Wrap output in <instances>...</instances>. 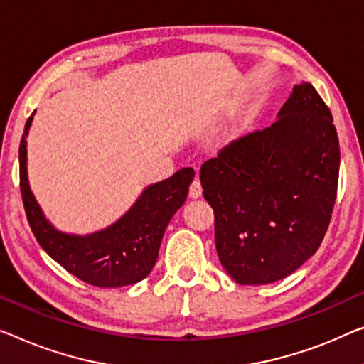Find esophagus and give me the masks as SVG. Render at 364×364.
Masks as SVG:
<instances>
[{
  "label": "esophagus",
  "instance_id": "obj_1",
  "mask_svg": "<svg viewBox=\"0 0 364 364\" xmlns=\"http://www.w3.org/2000/svg\"><path fill=\"white\" fill-rule=\"evenodd\" d=\"M200 194H203V186H200L199 178H194L193 183H191V186H189V198L198 199Z\"/></svg>",
  "mask_w": 364,
  "mask_h": 364
}]
</instances>
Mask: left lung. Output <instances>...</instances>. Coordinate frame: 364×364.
Listing matches in <instances>:
<instances>
[{
  "mask_svg": "<svg viewBox=\"0 0 364 364\" xmlns=\"http://www.w3.org/2000/svg\"><path fill=\"white\" fill-rule=\"evenodd\" d=\"M338 170L332 112L311 83L294 86L269 127L204 161L200 184L214 209L217 255L238 284L274 283L317 252Z\"/></svg>",
  "mask_w": 364,
  "mask_h": 364,
  "instance_id": "obj_1",
  "label": "left lung"
}]
</instances>
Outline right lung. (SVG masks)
<instances>
[{"mask_svg": "<svg viewBox=\"0 0 364 364\" xmlns=\"http://www.w3.org/2000/svg\"><path fill=\"white\" fill-rule=\"evenodd\" d=\"M27 119L19 145L21 194L31 230L39 245L58 264L97 287H121L142 281L159 258L161 238L171 217L186 200L193 168H183L166 180L150 184L116 224L90 235H70L46 219L27 181Z\"/></svg>", "mask_w": 364, "mask_h": 364, "instance_id": "add662e5", "label": "right lung"}]
</instances>
